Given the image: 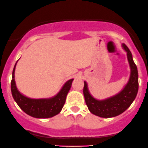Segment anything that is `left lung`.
Masks as SVG:
<instances>
[{
  "mask_svg": "<svg viewBox=\"0 0 148 148\" xmlns=\"http://www.w3.org/2000/svg\"><path fill=\"white\" fill-rule=\"evenodd\" d=\"M122 47L127 52L131 74L128 83L119 93L105 100H97L90 95L87 82H84L83 93L87 108L92 114L102 118L115 117L124 112L131 106L138 92V71L137 66L133 61L132 55L128 47L125 44H122Z\"/></svg>",
  "mask_w": 148,
  "mask_h": 148,
  "instance_id": "1",
  "label": "left lung"
}]
</instances>
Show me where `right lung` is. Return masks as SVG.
Masks as SVG:
<instances>
[{"label":"right lung","instance_id":"right-lung-1","mask_svg":"<svg viewBox=\"0 0 148 148\" xmlns=\"http://www.w3.org/2000/svg\"><path fill=\"white\" fill-rule=\"evenodd\" d=\"M16 63L12 72L11 89L13 97L20 108L28 115L38 119L51 118L59 114L65 103L66 95L74 79L68 80L54 97L41 99L29 98L21 94L16 86L14 72Z\"/></svg>","mask_w":148,"mask_h":148}]
</instances>
